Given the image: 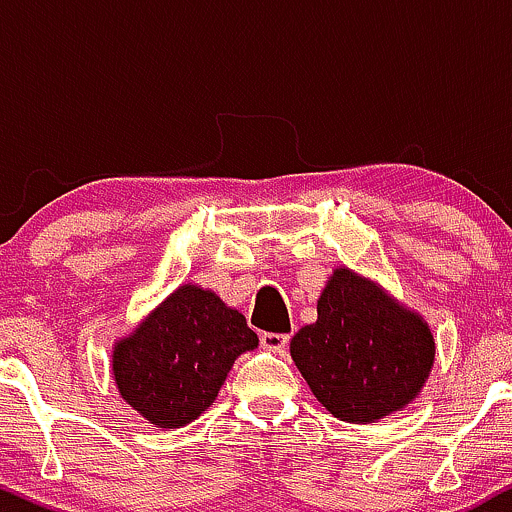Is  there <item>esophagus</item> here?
Instances as JSON below:
<instances>
[{
  "label": "esophagus",
  "instance_id": "obj_1",
  "mask_svg": "<svg viewBox=\"0 0 512 512\" xmlns=\"http://www.w3.org/2000/svg\"><path fill=\"white\" fill-rule=\"evenodd\" d=\"M262 349L274 351V354H284L286 346H289V334H276V332H262L260 337Z\"/></svg>",
  "mask_w": 512,
  "mask_h": 512
}]
</instances>
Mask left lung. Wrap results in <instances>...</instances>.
Wrapping results in <instances>:
<instances>
[{
    "label": "left lung",
    "instance_id": "obj_1",
    "mask_svg": "<svg viewBox=\"0 0 512 512\" xmlns=\"http://www.w3.org/2000/svg\"><path fill=\"white\" fill-rule=\"evenodd\" d=\"M317 402L349 424H375L416 399L436 358L426 320L351 269H334L317 320L291 339Z\"/></svg>",
    "mask_w": 512,
    "mask_h": 512
}]
</instances>
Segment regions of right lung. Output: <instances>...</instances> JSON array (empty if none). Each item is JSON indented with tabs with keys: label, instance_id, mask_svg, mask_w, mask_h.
<instances>
[{
	"label": "right lung",
	"instance_id": "obj_1",
	"mask_svg": "<svg viewBox=\"0 0 512 512\" xmlns=\"http://www.w3.org/2000/svg\"><path fill=\"white\" fill-rule=\"evenodd\" d=\"M260 344L245 317L195 284L170 296L113 346L120 397L156 428L195 421L240 354Z\"/></svg>",
	"mask_w": 512,
	"mask_h": 512
}]
</instances>
